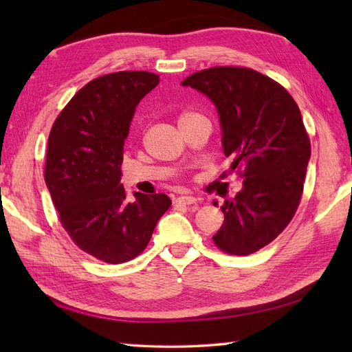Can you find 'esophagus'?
Listing matches in <instances>:
<instances>
[{
	"label": "esophagus",
	"mask_w": 352,
	"mask_h": 352,
	"mask_svg": "<svg viewBox=\"0 0 352 352\" xmlns=\"http://www.w3.org/2000/svg\"><path fill=\"white\" fill-rule=\"evenodd\" d=\"M177 204H183V206H192V204H197L198 199L195 197H189V195H184V197H178L175 199Z\"/></svg>",
	"instance_id": "34e87169"
}]
</instances>
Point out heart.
I'll list each match as a JSON object with an SVG mask.
<instances>
[{"label":"heart","instance_id":"heart-1","mask_svg":"<svg viewBox=\"0 0 352 352\" xmlns=\"http://www.w3.org/2000/svg\"><path fill=\"white\" fill-rule=\"evenodd\" d=\"M195 116H201V115H199V113H197V111L184 110V111H182L180 116H178V122L186 121V119H192V118H195Z\"/></svg>","mask_w":352,"mask_h":352}]
</instances>
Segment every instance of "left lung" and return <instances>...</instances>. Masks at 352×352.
<instances>
[{
    "mask_svg": "<svg viewBox=\"0 0 352 352\" xmlns=\"http://www.w3.org/2000/svg\"><path fill=\"white\" fill-rule=\"evenodd\" d=\"M182 85L214 102L223 153L245 178L242 190L223 201L213 242L231 256H248L271 243L300 206L310 160L300 107L280 83L243 66L198 71Z\"/></svg>",
    "mask_w": 352,
    "mask_h": 352,
    "instance_id": "1",
    "label": "left lung"
}]
</instances>
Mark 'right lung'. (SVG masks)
I'll list each match as a JSON object with an SVG mask.
<instances>
[{
    "instance_id": "add662e5",
    "label": "right lung",
    "mask_w": 352,
    "mask_h": 352,
    "mask_svg": "<svg viewBox=\"0 0 352 352\" xmlns=\"http://www.w3.org/2000/svg\"><path fill=\"white\" fill-rule=\"evenodd\" d=\"M159 81L146 71L94 78L51 126L45 183L58 219L81 251L106 263L138 257L170 207L164 193L136 192V199L129 201L119 183L134 110Z\"/></svg>"
}]
</instances>
